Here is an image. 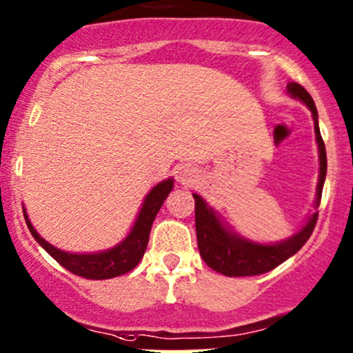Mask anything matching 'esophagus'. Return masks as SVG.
<instances>
[{"mask_svg": "<svg viewBox=\"0 0 353 353\" xmlns=\"http://www.w3.org/2000/svg\"><path fill=\"white\" fill-rule=\"evenodd\" d=\"M179 179H181V183H183V184L191 183V181H192V174L189 172V170H184V172H181Z\"/></svg>", "mask_w": 353, "mask_h": 353, "instance_id": "esophagus-1", "label": "esophagus"}]
</instances>
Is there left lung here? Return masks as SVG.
<instances>
[{
    "label": "left lung",
    "mask_w": 353,
    "mask_h": 353,
    "mask_svg": "<svg viewBox=\"0 0 353 353\" xmlns=\"http://www.w3.org/2000/svg\"><path fill=\"white\" fill-rule=\"evenodd\" d=\"M286 90L292 97L301 100L312 110L313 122H315V135L320 157V176L319 185H316L315 209H319L325 176H327V152H325L323 139L320 134L319 112H316L313 99L300 83H288ZM192 196L196 201V234L201 258L206 261L209 268L218 271L221 274H226V276H253V274H263L266 271L276 268L278 265H281L290 256H293L296 251L301 250V246L312 236L316 219H319V211H315L305 223V226L292 238L274 243V245H259V243L250 241V239L241 238V236L228 230L203 197L199 194Z\"/></svg>",
    "instance_id": "obj_1"
}]
</instances>
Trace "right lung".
<instances>
[{"mask_svg":"<svg viewBox=\"0 0 353 353\" xmlns=\"http://www.w3.org/2000/svg\"><path fill=\"white\" fill-rule=\"evenodd\" d=\"M172 188L174 179L169 177V179L159 183L156 188L150 189L149 194L145 196L144 204H142L141 211H139V216L135 219L129 236L122 243H119L117 246L110 248L107 251H99V253L79 254L58 250V248L50 245L48 241H45L37 233L32 221L26 216L25 209H23V212H25L26 226H28L33 238L38 241V245H41L46 253L53 259H57L65 270L77 274V276L87 278V280H108V278H115L123 273H129L130 270H134L139 265V261H141L145 253L154 219H156L159 209L164 204L165 197L169 196Z\"/></svg>","mask_w":353,"mask_h":353,"instance_id":"right-lung-1","label":"right lung"}]
</instances>
